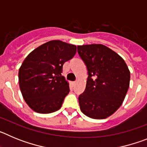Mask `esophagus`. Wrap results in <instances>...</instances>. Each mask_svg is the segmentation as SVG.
Wrapping results in <instances>:
<instances>
[{"label":"esophagus","mask_w":147,"mask_h":147,"mask_svg":"<svg viewBox=\"0 0 147 147\" xmlns=\"http://www.w3.org/2000/svg\"><path fill=\"white\" fill-rule=\"evenodd\" d=\"M72 85H74H74H76V81H74V82H72Z\"/></svg>","instance_id":"34e87169"}]
</instances>
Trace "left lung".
Instances as JSON below:
<instances>
[{
    "instance_id": "left-lung-1",
    "label": "left lung",
    "mask_w": 147,
    "mask_h": 147,
    "mask_svg": "<svg viewBox=\"0 0 147 147\" xmlns=\"http://www.w3.org/2000/svg\"><path fill=\"white\" fill-rule=\"evenodd\" d=\"M88 69L86 88L79 96L82 112L94 119H106L122 105L129 86L130 73L118 54L102 44L78 45Z\"/></svg>"
}]
</instances>
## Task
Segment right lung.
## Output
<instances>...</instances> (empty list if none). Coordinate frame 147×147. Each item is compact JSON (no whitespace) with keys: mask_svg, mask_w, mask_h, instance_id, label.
Returning <instances> with one entry per match:
<instances>
[{"mask_svg":"<svg viewBox=\"0 0 147 147\" xmlns=\"http://www.w3.org/2000/svg\"><path fill=\"white\" fill-rule=\"evenodd\" d=\"M76 46L51 40L32 51L19 69V85L27 105L39 113L59 110L70 91L62 76L65 62L74 57Z\"/></svg>","mask_w":147,"mask_h":147,"instance_id":"obj_1","label":"right lung"}]
</instances>
